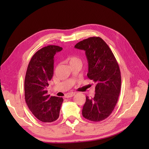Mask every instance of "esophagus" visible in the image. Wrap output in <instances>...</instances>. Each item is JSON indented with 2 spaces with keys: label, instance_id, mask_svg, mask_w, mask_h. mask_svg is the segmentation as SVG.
<instances>
[{
  "label": "esophagus",
  "instance_id": "34e87169",
  "mask_svg": "<svg viewBox=\"0 0 149 149\" xmlns=\"http://www.w3.org/2000/svg\"><path fill=\"white\" fill-rule=\"evenodd\" d=\"M75 93H68L67 94L65 95V97L66 98H70V97H72L73 96H74Z\"/></svg>",
  "mask_w": 149,
  "mask_h": 149
}]
</instances>
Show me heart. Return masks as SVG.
<instances>
[{
	"instance_id": "1",
	"label": "heart",
	"mask_w": 149,
	"mask_h": 149,
	"mask_svg": "<svg viewBox=\"0 0 149 149\" xmlns=\"http://www.w3.org/2000/svg\"><path fill=\"white\" fill-rule=\"evenodd\" d=\"M67 61H68V63H70V65L75 64V63L81 62L80 59H79V58H77V56H72L68 57L67 58Z\"/></svg>"
}]
</instances>
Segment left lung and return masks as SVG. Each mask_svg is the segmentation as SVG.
Wrapping results in <instances>:
<instances>
[{
  "label": "left lung",
  "instance_id": "obj_1",
  "mask_svg": "<svg viewBox=\"0 0 149 149\" xmlns=\"http://www.w3.org/2000/svg\"><path fill=\"white\" fill-rule=\"evenodd\" d=\"M75 48L85 50L88 62V77L96 83L93 98L86 97L82 114L85 118L100 122L115 109L121 88V74L116 59L107 43L100 37H90Z\"/></svg>",
  "mask_w": 149,
  "mask_h": 149
}]
</instances>
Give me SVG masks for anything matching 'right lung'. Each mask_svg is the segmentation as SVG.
<instances>
[{"label": "right lung", "mask_w": 149, "mask_h": 149, "mask_svg": "<svg viewBox=\"0 0 149 149\" xmlns=\"http://www.w3.org/2000/svg\"><path fill=\"white\" fill-rule=\"evenodd\" d=\"M62 47L48 45L34 54L27 66L24 81L25 99L29 110L43 122H52L59 118L62 97L47 94L48 82L54 74V55Z\"/></svg>", "instance_id": "add662e5"}]
</instances>
